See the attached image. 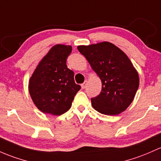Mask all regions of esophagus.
Here are the masks:
<instances>
[{
  "mask_svg": "<svg viewBox=\"0 0 161 161\" xmlns=\"http://www.w3.org/2000/svg\"><path fill=\"white\" fill-rule=\"evenodd\" d=\"M86 85H87V80H86L83 83L81 84V87H82V89H86Z\"/></svg>",
  "mask_w": 161,
  "mask_h": 161,
  "instance_id": "esophagus-1",
  "label": "esophagus"
}]
</instances>
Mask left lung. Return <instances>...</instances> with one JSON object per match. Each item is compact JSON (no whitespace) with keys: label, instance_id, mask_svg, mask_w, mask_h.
<instances>
[{"label":"left lung","instance_id":"left-lung-1","mask_svg":"<svg viewBox=\"0 0 161 161\" xmlns=\"http://www.w3.org/2000/svg\"><path fill=\"white\" fill-rule=\"evenodd\" d=\"M77 48L102 82L100 94L91 99L92 107L108 116L126 110L133 102L140 83L137 71L127 55L108 42Z\"/></svg>","mask_w":161,"mask_h":161}]
</instances>
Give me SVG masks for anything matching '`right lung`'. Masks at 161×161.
<instances>
[{"label": "right lung", "instance_id": "add662e5", "mask_svg": "<svg viewBox=\"0 0 161 161\" xmlns=\"http://www.w3.org/2000/svg\"><path fill=\"white\" fill-rule=\"evenodd\" d=\"M72 46L55 45L40 61L29 79L32 101L44 113L60 116L71 108L81 86L75 84L73 71L68 69Z\"/></svg>", "mask_w": 161, "mask_h": 161}]
</instances>
